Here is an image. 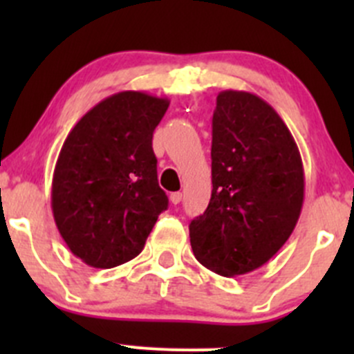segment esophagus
<instances>
[{
  "instance_id": "34e87169",
  "label": "esophagus",
  "mask_w": 354,
  "mask_h": 354,
  "mask_svg": "<svg viewBox=\"0 0 354 354\" xmlns=\"http://www.w3.org/2000/svg\"><path fill=\"white\" fill-rule=\"evenodd\" d=\"M181 197H183V195H181L180 192H174V194H171V195H169L171 203H174V205H176V203H180V202H181Z\"/></svg>"
}]
</instances>
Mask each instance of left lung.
<instances>
[{
  "label": "left lung",
  "instance_id": "obj_1",
  "mask_svg": "<svg viewBox=\"0 0 354 354\" xmlns=\"http://www.w3.org/2000/svg\"><path fill=\"white\" fill-rule=\"evenodd\" d=\"M212 195L190 223L195 259L219 276L269 262L298 223L301 156L279 114L259 95L219 92L212 116Z\"/></svg>",
  "mask_w": 354,
  "mask_h": 354
}]
</instances>
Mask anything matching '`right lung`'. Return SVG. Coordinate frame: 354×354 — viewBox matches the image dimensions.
Returning <instances> with one entry per match:
<instances>
[{"instance_id": "add662e5", "label": "right lung", "mask_w": 354, "mask_h": 354, "mask_svg": "<svg viewBox=\"0 0 354 354\" xmlns=\"http://www.w3.org/2000/svg\"><path fill=\"white\" fill-rule=\"evenodd\" d=\"M169 101L145 92L109 95L68 133L53 174L51 207L75 257L111 269L144 250L167 197L152 135Z\"/></svg>"}]
</instances>
